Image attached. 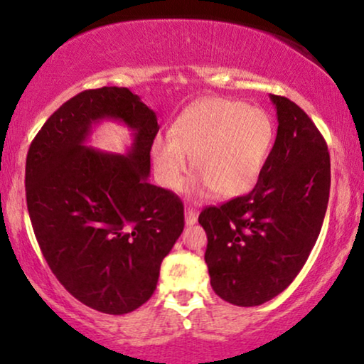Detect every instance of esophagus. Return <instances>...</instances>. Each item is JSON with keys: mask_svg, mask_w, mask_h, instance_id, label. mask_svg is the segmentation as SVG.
<instances>
[{"mask_svg": "<svg viewBox=\"0 0 364 364\" xmlns=\"http://www.w3.org/2000/svg\"><path fill=\"white\" fill-rule=\"evenodd\" d=\"M185 222H186V225H195L196 222H198V213L193 208H186L185 210Z\"/></svg>", "mask_w": 364, "mask_h": 364, "instance_id": "obj_1", "label": "esophagus"}]
</instances>
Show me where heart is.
Returning <instances> with one entry per match:
<instances>
[{
  "instance_id": "b5f03b06",
  "label": "heart",
  "mask_w": 364,
  "mask_h": 364,
  "mask_svg": "<svg viewBox=\"0 0 364 364\" xmlns=\"http://www.w3.org/2000/svg\"><path fill=\"white\" fill-rule=\"evenodd\" d=\"M274 139L275 124L267 110L242 100L206 97L183 110L171 136L156 137L151 161L161 185L179 191L193 158L201 188L230 200L257 185Z\"/></svg>"
}]
</instances>
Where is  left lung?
<instances>
[{
    "mask_svg": "<svg viewBox=\"0 0 364 364\" xmlns=\"http://www.w3.org/2000/svg\"><path fill=\"white\" fill-rule=\"evenodd\" d=\"M277 137L254 190L198 216L208 245L205 262L216 296L260 306L291 285L319 237L331 188L324 137L287 97L270 94Z\"/></svg>",
    "mask_w": 364,
    "mask_h": 364,
    "instance_id": "left-lung-1",
    "label": "left lung"
}]
</instances>
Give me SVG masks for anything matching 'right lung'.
I'll list each match as a JSON object with an SVG mask.
<instances>
[{
    "label": "right lung",
    "mask_w": 364,
    "mask_h": 364,
    "mask_svg": "<svg viewBox=\"0 0 364 364\" xmlns=\"http://www.w3.org/2000/svg\"><path fill=\"white\" fill-rule=\"evenodd\" d=\"M133 131L126 155L86 146L91 126ZM158 117L126 87L84 90L55 110L26 156V205L40 250L82 304L127 314L149 301L159 267L185 228L173 191L148 181Z\"/></svg>",
    "instance_id": "obj_1"
}]
</instances>
